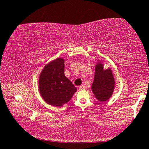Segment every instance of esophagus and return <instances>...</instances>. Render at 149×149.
Returning a JSON list of instances; mask_svg holds the SVG:
<instances>
[{
	"label": "esophagus",
	"mask_w": 149,
	"mask_h": 149,
	"mask_svg": "<svg viewBox=\"0 0 149 149\" xmlns=\"http://www.w3.org/2000/svg\"><path fill=\"white\" fill-rule=\"evenodd\" d=\"M79 90H81V91L85 90V86H84L83 85H81V86H79Z\"/></svg>",
	"instance_id": "obj_1"
}]
</instances>
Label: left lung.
Segmentation results:
<instances>
[{
	"mask_svg": "<svg viewBox=\"0 0 149 149\" xmlns=\"http://www.w3.org/2000/svg\"><path fill=\"white\" fill-rule=\"evenodd\" d=\"M115 80L111 68L104 69V64L98 62L94 67V77L91 86L95 98L99 102L107 101L115 90Z\"/></svg>",
	"mask_w": 149,
	"mask_h": 149,
	"instance_id": "obj_1",
	"label": "left lung"
}]
</instances>
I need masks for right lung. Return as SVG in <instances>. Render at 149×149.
I'll use <instances>...</instances> for the list:
<instances>
[{"label":"right lung","mask_w":149,"mask_h":149,"mask_svg":"<svg viewBox=\"0 0 149 149\" xmlns=\"http://www.w3.org/2000/svg\"><path fill=\"white\" fill-rule=\"evenodd\" d=\"M77 90L64 75L63 58L54 59L43 68L38 79V91L47 104L63 107L70 101Z\"/></svg>","instance_id":"add662e5"}]
</instances>
